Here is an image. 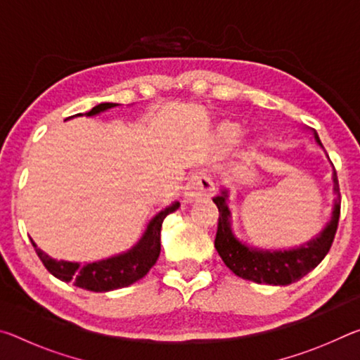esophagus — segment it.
<instances>
[{"mask_svg":"<svg viewBox=\"0 0 360 360\" xmlns=\"http://www.w3.org/2000/svg\"><path fill=\"white\" fill-rule=\"evenodd\" d=\"M212 193H214V182L211 181L210 174L203 169L202 172H195L184 188V197L187 200L208 198Z\"/></svg>","mask_w":360,"mask_h":360,"instance_id":"1","label":"esophagus"}]
</instances>
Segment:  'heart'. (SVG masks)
I'll list each match as a JSON object with an SVG mask.
<instances>
[{"instance_id":"heart-1","label":"heart","mask_w":360,"mask_h":360,"mask_svg":"<svg viewBox=\"0 0 360 360\" xmlns=\"http://www.w3.org/2000/svg\"><path fill=\"white\" fill-rule=\"evenodd\" d=\"M221 136H222V139H224L225 143L233 144L236 139H238V136H240V130L236 129V127H233V125H225L224 129L221 130Z\"/></svg>"}]
</instances>
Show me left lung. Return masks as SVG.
Returning a JSON list of instances; mask_svg holds the SVG:
<instances>
[{
	"instance_id": "1",
	"label": "left lung",
	"mask_w": 360,
	"mask_h": 360,
	"mask_svg": "<svg viewBox=\"0 0 360 360\" xmlns=\"http://www.w3.org/2000/svg\"><path fill=\"white\" fill-rule=\"evenodd\" d=\"M314 138L321 144V139L316 133ZM333 191L337 193V200H335L330 222L326 225L321 235L307 245L290 249V251H260V249L246 246L245 243L236 238L230 229V211L225 205L227 192L224 191L221 195L212 198L219 210L214 248L222 257L224 264L236 276L257 284L288 285L302 279L313 268L318 266L330 251L335 233H337L341 205L337 172H333Z\"/></svg>"
}]
</instances>
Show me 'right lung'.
<instances>
[{"instance_id":"right-lung-1","label":"right lung","mask_w":360,"mask_h":360,"mask_svg":"<svg viewBox=\"0 0 360 360\" xmlns=\"http://www.w3.org/2000/svg\"><path fill=\"white\" fill-rule=\"evenodd\" d=\"M117 106L115 103H101V105L90 109L87 115H95L98 112L106 111ZM82 115V114H77ZM179 208V203L176 202L172 206H168L163 211L152 219L148 225V230L139 240L136 246H133L130 251L124 254L114 255L111 259L92 262V264L79 265L75 262H65V260H56L49 257L46 252L34 245L32 240V245L34 246V251L38 254L42 264L52 273L53 276L58 278L60 281L72 283L77 288L92 290V292H108L120 288H127L138 279L148 275V271L155 265V262L160 255V230L163 219L168 214H172Z\"/></svg>"}]
</instances>
